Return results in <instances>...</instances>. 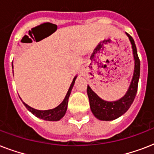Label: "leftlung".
<instances>
[{
	"instance_id": "obj_1",
	"label": "left lung",
	"mask_w": 154,
	"mask_h": 154,
	"mask_svg": "<svg viewBox=\"0 0 154 154\" xmlns=\"http://www.w3.org/2000/svg\"><path fill=\"white\" fill-rule=\"evenodd\" d=\"M132 45L133 53L134 58V71L132 82L128 91L125 96L115 101H107L102 100L97 96L92 89L88 85L87 94L89 97L90 109L94 115L101 121H112L123 115L131 106L137 91L139 77H140V60L137 56L136 45L133 37L126 32Z\"/></svg>"
}]
</instances>
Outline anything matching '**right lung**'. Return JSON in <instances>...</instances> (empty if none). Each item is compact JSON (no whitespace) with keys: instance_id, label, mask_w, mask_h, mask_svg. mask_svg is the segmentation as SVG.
I'll list each match as a JSON object with an SVG mask.
<instances>
[{"instance_id":"obj_1","label":"right lung","mask_w":154,"mask_h":154,"mask_svg":"<svg viewBox=\"0 0 154 154\" xmlns=\"http://www.w3.org/2000/svg\"><path fill=\"white\" fill-rule=\"evenodd\" d=\"M77 78V76L73 78L71 85H70L69 89L68 90L67 94L65 96V99L63 100V101L60 103V105H58L57 107L54 108L53 109H48V110H38L33 108L30 107L29 105H28L27 104H25V102H23V104L25 105V106L27 108V109L31 112L33 115H35L37 117H39L41 119L45 120V121H52V122H56V121H59L64 116H65L66 110H67L68 106V101H69V97L70 96L71 91H72V87L75 83V80Z\"/></svg>"}]
</instances>
